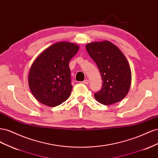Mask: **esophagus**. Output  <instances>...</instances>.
I'll list each match as a JSON object with an SVG mask.
<instances>
[{
	"label": "esophagus",
	"instance_id": "obj_1",
	"mask_svg": "<svg viewBox=\"0 0 158 158\" xmlns=\"http://www.w3.org/2000/svg\"><path fill=\"white\" fill-rule=\"evenodd\" d=\"M82 84H89V80H84L83 82H82Z\"/></svg>",
	"mask_w": 158,
	"mask_h": 158
}]
</instances>
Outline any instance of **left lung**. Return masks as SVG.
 <instances>
[{"label": "left lung", "instance_id": "obj_1", "mask_svg": "<svg viewBox=\"0 0 158 158\" xmlns=\"http://www.w3.org/2000/svg\"><path fill=\"white\" fill-rule=\"evenodd\" d=\"M89 55L101 73L103 85L94 97L100 103L110 106L119 102L128 94L131 84V70L125 56L109 41L89 43Z\"/></svg>", "mask_w": 158, "mask_h": 158}]
</instances>
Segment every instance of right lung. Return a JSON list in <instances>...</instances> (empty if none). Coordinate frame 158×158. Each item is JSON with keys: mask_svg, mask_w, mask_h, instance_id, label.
<instances>
[{"mask_svg": "<svg viewBox=\"0 0 158 158\" xmlns=\"http://www.w3.org/2000/svg\"><path fill=\"white\" fill-rule=\"evenodd\" d=\"M79 48L73 43L57 42L37 56L30 69L28 84L38 102L55 107L69 98L73 89L69 61Z\"/></svg>", "mask_w": 158, "mask_h": 158, "instance_id": "obj_1", "label": "right lung"}]
</instances>
